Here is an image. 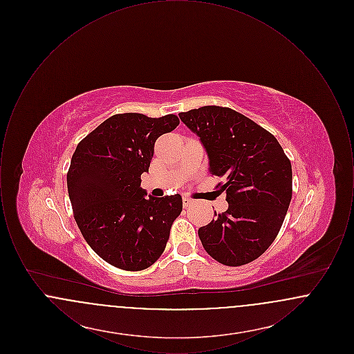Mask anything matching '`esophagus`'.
<instances>
[{"mask_svg":"<svg viewBox=\"0 0 354 354\" xmlns=\"http://www.w3.org/2000/svg\"><path fill=\"white\" fill-rule=\"evenodd\" d=\"M191 204H194V201H192L191 198H188V196H185V198H183V207L187 208V207H189Z\"/></svg>","mask_w":354,"mask_h":354,"instance_id":"esophagus-1","label":"esophagus"}]
</instances>
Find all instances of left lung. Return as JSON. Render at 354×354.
Listing matches in <instances>:
<instances>
[{
	"mask_svg": "<svg viewBox=\"0 0 354 354\" xmlns=\"http://www.w3.org/2000/svg\"><path fill=\"white\" fill-rule=\"evenodd\" d=\"M208 153L209 172L223 176L228 209L199 228L207 253L228 267L256 260L279 234L292 199V166L277 139L230 107L180 113Z\"/></svg>",
	"mask_w": 354,
	"mask_h": 354,
	"instance_id": "left-lung-1",
	"label": "left lung"
}]
</instances>
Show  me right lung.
Returning <instances> with one entry per match:
<instances>
[{
  "label": "right lung",
  "mask_w": 354,
  "mask_h": 354,
  "mask_svg": "<svg viewBox=\"0 0 354 354\" xmlns=\"http://www.w3.org/2000/svg\"><path fill=\"white\" fill-rule=\"evenodd\" d=\"M178 124L174 114H115L86 135L71 156L68 191L74 219L93 251L117 268L151 267L183 209L179 194L146 198L140 188L155 140Z\"/></svg>",
  "instance_id": "1"
}]
</instances>
